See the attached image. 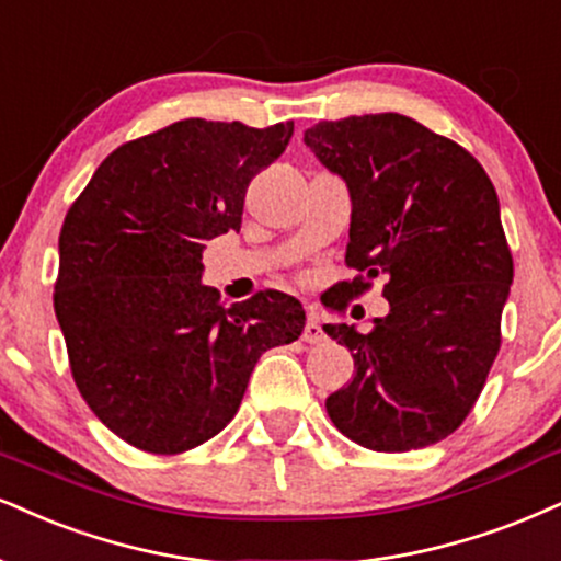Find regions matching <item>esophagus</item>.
<instances>
[{"label":"esophagus","mask_w":561,"mask_h":561,"mask_svg":"<svg viewBox=\"0 0 561 561\" xmlns=\"http://www.w3.org/2000/svg\"><path fill=\"white\" fill-rule=\"evenodd\" d=\"M301 341H304V343H312V345L324 341V330H322V324H320V320H317L314 314L307 317V324H304Z\"/></svg>","instance_id":"obj_1"}]
</instances>
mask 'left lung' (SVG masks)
Instances as JSON below:
<instances>
[{"label":"left lung","instance_id":"left-lung-1","mask_svg":"<svg viewBox=\"0 0 561 561\" xmlns=\"http://www.w3.org/2000/svg\"><path fill=\"white\" fill-rule=\"evenodd\" d=\"M304 142L351 192L345 265L358 275L324 307L341 312L377 275L390 301L369 333L324 324L356 369L328 416L377 453L434 445L471 413L502 345L513 252L492 179L462 145L392 112L320 122Z\"/></svg>","mask_w":561,"mask_h":561}]
</instances>
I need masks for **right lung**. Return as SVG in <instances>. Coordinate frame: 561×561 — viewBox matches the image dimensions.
Returning a JSON list of instances; mask_svg holds the SVG:
<instances>
[{"instance_id":"right-lung-1","label":"right lung","mask_w":561,"mask_h":561,"mask_svg":"<svg viewBox=\"0 0 561 561\" xmlns=\"http://www.w3.org/2000/svg\"><path fill=\"white\" fill-rule=\"evenodd\" d=\"M294 122L182 119L119 145L69 205L54 312L90 411L142 453L179 455L237 416L254 364L296 341L283 291L224 307L203 286L205 241L239 231L252 176Z\"/></svg>"}]
</instances>
